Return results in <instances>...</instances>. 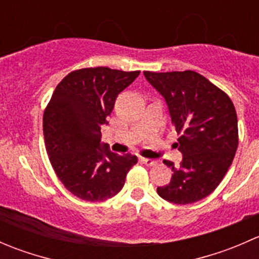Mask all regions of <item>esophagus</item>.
Segmentation results:
<instances>
[{"instance_id": "1", "label": "esophagus", "mask_w": 259, "mask_h": 259, "mask_svg": "<svg viewBox=\"0 0 259 259\" xmlns=\"http://www.w3.org/2000/svg\"><path fill=\"white\" fill-rule=\"evenodd\" d=\"M140 160L145 164V165L151 166V165H155L156 160H153V159H149V158H140Z\"/></svg>"}]
</instances>
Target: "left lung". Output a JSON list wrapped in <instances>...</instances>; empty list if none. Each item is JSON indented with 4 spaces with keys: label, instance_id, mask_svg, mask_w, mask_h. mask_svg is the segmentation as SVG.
Returning <instances> with one entry per match:
<instances>
[{
    "label": "left lung",
    "instance_id": "left-lung-1",
    "mask_svg": "<svg viewBox=\"0 0 259 259\" xmlns=\"http://www.w3.org/2000/svg\"><path fill=\"white\" fill-rule=\"evenodd\" d=\"M144 76L168 104L183 154L179 165L163 161L173 174L156 192L174 204H192L208 197L232 165L238 148L236 108L222 89L192 70Z\"/></svg>",
    "mask_w": 259,
    "mask_h": 259
}]
</instances>
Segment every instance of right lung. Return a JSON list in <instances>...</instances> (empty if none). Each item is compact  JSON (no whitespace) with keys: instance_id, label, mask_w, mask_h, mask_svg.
Listing matches in <instances>:
<instances>
[{"instance_id":"add662e5","label":"right lung","mask_w":259,"mask_h":259,"mask_svg":"<svg viewBox=\"0 0 259 259\" xmlns=\"http://www.w3.org/2000/svg\"><path fill=\"white\" fill-rule=\"evenodd\" d=\"M140 71L85 67L67 74L55 89L44 111V137L57 178L75 197L103 202L122 189L138 163L130 153L115 154L100 145L117 95Z\"/></svg>"}]
</instances>
